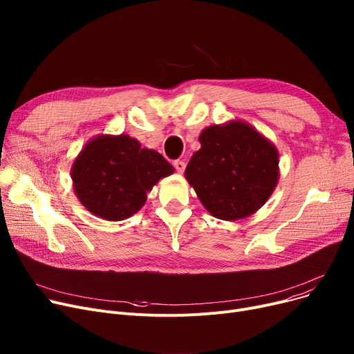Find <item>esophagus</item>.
<instances>
[{
	"instance_id": "obj_1",
	"label": "esophagus",
	"mask_w": 354,
	"mask_h": 354,
	"mask_svg": "<svg viewBox=\"0 0 354 354\" xmlns=\"http://www.w3.org/2000/svg\"><path fill=\"white\" fill-rule=\"evenodd\" d=\"M174 166H175V169L179 172V174H183V171H185V162L183 160H175L174 162Z\"/></svg>"
}]
</instances>
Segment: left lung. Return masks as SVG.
I'll list each match as a JSON object with an SVG mask.
<instances>
[{"label":"left lung","mask_w":354,"mask_h":354,"mask_svg":"<svg viewBox=\"0 0 354 354\" xmlns=\"http://www.w3.org/2000/svg\"><path fill=\"white\" fill-rule=\"evenodd\" d=\"M199 143L185 178L202 205L224 221L255 214L270 199L280 178L275 145L238 119L205 127Z\"/></svg>","instance_id":"8db88e82"}]
</instances>
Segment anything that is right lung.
I'll return each mask as SVG.
<instances>
[{"label": "right lung", "instance_id": "add662e5", "mask_svg": "<svg viewBox=\"0 0 354 354\" xmlns=\"http://www.w3.org/2000/svg\"><path fill=\"white\" fill-rule=\"evenodd\" d=\"M174 172L159 152L122 133L90 139L74 159L70 175L74 194L90 214L123 221L136 214L146 194Z\"/></svg>", "mask_w": 354, "mask_h": 354}]
</instances>
